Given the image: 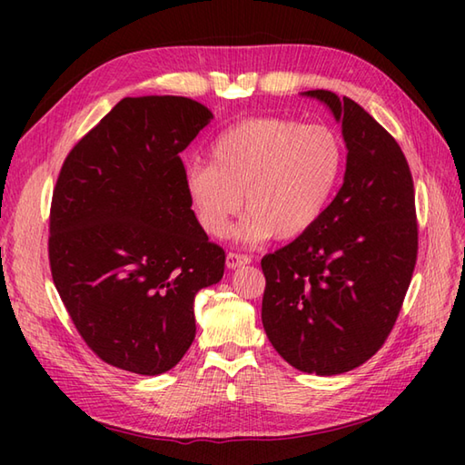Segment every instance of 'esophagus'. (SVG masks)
I'll list each match as a JSON object with an SVG mask.
<instances>
[{"label":"esophagus","mask_w":465,"mask_h":465,"mask_svg":"<svg viewBox=\"0 0 465 465\" xmlns=\"http://www.w3.org/2000/svg\"><path fill=\"white\" fill-rule=\"evenodd\" d=\"M248 263H252V258H248V255H243V253H233V252H230L225 255V265L230 270H235V268H243V265H248Z\"/></svg>","instance_id":"obj_1"}]
</instances>
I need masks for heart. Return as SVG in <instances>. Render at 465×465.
<instances>
[{"instance_id": "heart-1", "label": "heart", "mask_w": 465, "mask_h": 465, "mask_svg": "<svg viewBox=\"0 0 465 465\" xmlns=\"http://www.w3.org/2000/svg\"><path fill=\"white\" fill-rule=\"evenodd\" d=\"M210 157L187 165V200L215 238L245 203L248 212L233 232L243 243L310 232L328 210L345 165L341 137L331 127L273 115L227 127L212 142Z\"/></svg>"}]
</instances>
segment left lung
Wrapping results in <instances>:
<instances>
[{
    "mask_svg": "<svg viewBox=\"0 0 465 465\" xmlns=\"http://www.w3.org/2000/svg\"><path fill=\"white\" fill-rule=\"evenodd\" d=\"M302 95L341 125L345 173L320 222L262 260V322L295 370L335 375L368 361L398 320L418 255L416 200L401 147L361 105Z\"/></svg>",
    "mask_w": 465,
    "mask_h": 465,
    "instance_id": "8db88e82",
    "label": "left lung"
}]
</instances>
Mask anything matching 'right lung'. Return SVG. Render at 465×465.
Returning a JSON list of instances; mask_svg holds the SVG:
<instances>
[{"label": "right lung", "instance_id": "1", "mask_svg": "<svg viewBox=\"0 0 465 465\" xmlns=\"http://www.w3.org/2000/svg\"><path fill=\"white\" fill-rule=\"evenodd\" d=\"M213 120L182 95L124 97L59 172L49 265L85 343L115 368L160 375L195 338V295L223 278L183 187L180 153Z\"/></svg>", "mask_w": 465, "mask_h": 465}]
</instances>
